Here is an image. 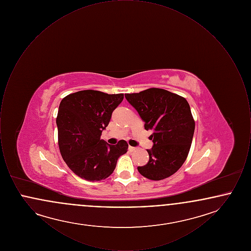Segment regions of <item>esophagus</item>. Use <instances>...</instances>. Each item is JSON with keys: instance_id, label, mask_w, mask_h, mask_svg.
I'll return each instance as SVG.
<instances>
[{"instance_id": "34e87169", "label": "esophagus", "mask_w": 251, "mask_h": 251, "mask_svg": "<svg viewBox=\"0 0 251 251\" xmlns=\"http://www.w3.org/2000/svg\"><path fill=\"white\" fill-rule=\"evenodd\" d=\"M136 150H137V148H134V147H131V146L129 147V151H136Z\"/></svg>"}]
</instances>
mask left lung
I'll return each mask as SVG.
<instances>
[{
	"mask_svg": "<svg viewBox=\"0 0 251 251\" xmlns=\"http://www.w3.org/2000/svg\"><path fill=\"white\" fill-rule=\"evenodd\" d=\"M145 122L153 147L147 150L150 160L138 172L147 179L161 180L176 173L185 162L195 131V120L187 100L162 88L125 94Z\"/></svg>",
	"mask_w": 251,
	"mask_h": 251,
	"instance_id": "1",
	"label": "left lung"
}]
</instances>
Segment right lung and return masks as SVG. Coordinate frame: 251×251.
<instances>
[{
  "label": "right lung",
  "instance_id": "add662e5",
  "mask_svg": "<svg viewBox=\"0 0 251 251\" xmlns=\"http://www.w3.org/2000/svg\"><path fill=\"white\" fill-rule=\"evenodd\" d=\"M124 95L97 90H82L66 96L60 102L56 118L60 152L73 173L89 181L108 178L118 159L128 151V143L120 140L109 145L100 135L112 113Z\"/></svg>",
  "mask_w": 251,
  "mask_h": 251
}]
</instances>
